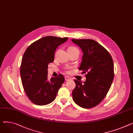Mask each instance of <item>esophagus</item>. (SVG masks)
I'll return each mask as SVG.
<instances>
[{"mask_svg":"<svg viewBox=\"0 0 133 133\" xmlns=\"http://www.w3.org/2000/svg\"><path fill=\"white\" fill-rule=\"evenodd\" d=\"M65 81H69V80H71V78L69 77V76H65Z\"/></svg>","mask_w":133,"mask_h":133,"instance_id":"1","label":"esophagus"}]
</instances>
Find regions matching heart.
<instances>
[{
    "mask_svg": "<svg viewBox=\"0 0 133 133\" xmlns=\"http://www.w3.org/2000/svg\"><path fill=\"white\" fill-rule=\"evenodd\" d=\"M70 48H74V47H70Z\"/></svg>",
    "mask_w": 133,
    "mask_h": 133,
    "instance_id": "heart-1",
    "label": "heart"
}]
</instances>
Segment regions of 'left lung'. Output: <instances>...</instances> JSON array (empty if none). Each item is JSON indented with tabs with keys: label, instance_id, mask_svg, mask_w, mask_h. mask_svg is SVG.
<instances>
[{
	"label": "left lung",
	"instance_id": "8db88e82",
	"mask_svg": "<svg viewBox=\"0 0 133 133\" xmlns=\"http://www.w3.org/2000/svg\"><path fill=\"white\" fill-rule=\"evenodd\" d=\"M80 48L83 56L78 69L86 73V80L75 79L72 92L74 102L84 109L99 104L107 95L114 76L112 58L109 52L98 42L90 39H72Z\"/></svg>",
	"mask_w": 133,
	"mask_h": 133
}]
</instances>
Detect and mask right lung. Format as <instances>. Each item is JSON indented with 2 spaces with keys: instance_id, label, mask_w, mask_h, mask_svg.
Returning a JSON list of instances; mask_svg holds the SVG:
<instances>
[{
  "instance_id": "obj_1",
  "label": "right lung",
  "mask_w": 133,
  "mask_h": 133,
  "mask_svg": "<svg viewBox=\"0 0 133 133\" xmlns=\"http://www.w3.org/2000/svg\"><path fill=\"white\" fill-rule=\"evenodd\" d=\"M67 37H44L30 45L24 53L20 75L24 90L35 104L45 105L54 101L65 81L62 74L48 79V65L54 61L56 49Z\"/></svg>"
}]
</instances>
